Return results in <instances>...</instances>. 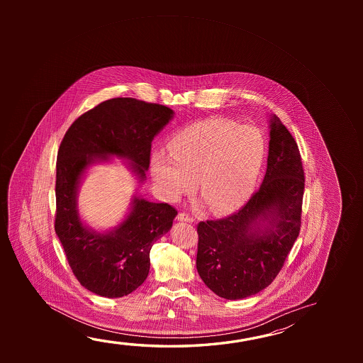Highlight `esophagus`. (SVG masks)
<instances>
[{
  "instance_id": "34e87169",
  "label": "esophagus",
  "mask_w": 363,
  "mask_h": 363,
  "mask_svg": "<svg viewBox=\"0 0 363 363\" xmlns=\"http://www.w3.org/2000/svg\"><path fill=\"white\" fill-rule=\"evenodd\" d=\"M177 220L179 221H184V223H194V218L189 214H184V213H179L177 215Z\"/></svg>"
}]
</instances>
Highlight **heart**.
Wrapping results in <instances>:
<instances>
[{
    "label": "heart",
    "mask_w": 363,
    "mask_h": 363,
    "mask_svg": "<svg viewBox=\"0 0 363 363\" xmlns=\"http://www.w3.org/2000/svg\"><path fill=\"white\" fill-rule=\"evenodd\" d=\"M266 153L261 130L228 119L197 121L169 142V153L150 157V174L162 196L179 201L194 190L208 210L223 214L243 203L255 190Z\"/></svg>",
    "instance_id": "heart-1"
}]
</instances>
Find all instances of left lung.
I'll return each mask as SVG.
<instances>
[{
  "mask_svg": "<svg viewBox=\"0 0 363 363\" xmlns=\"http://www.w3.org/2000/svg\"><path fill=\"white\" fill-rule=\"evenodd\" d=\"M268 123L267 171L259 190L238 213L197 226V272L226 300L266 289L300 233L305 179L298 147L276 115Z\"/></svg>",
  "mask_w": 363,
  "mask_h": 363,
  "instance_id": "1",
  "label": "left lung"
}]
</instances>
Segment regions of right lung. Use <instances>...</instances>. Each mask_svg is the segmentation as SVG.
Returning a JSON list of instances; mask_svg holds the SVG:
<instances>
[{
  "instance_id": "obj_1",
  "label": "right lung",
  "mask_w": 363,
  "mask_h": 363,
  "mask_svg": "<svg viewBox=\"0 0 363 363\" xmlns=\"http://www.w3.org/2000/svg\"><path fill=\"white\" fill-rule=\"evenodd\" d=\"M169 107L131 97L111 99L81 115L60 143L57 157L55 233L79 284L100 296L123 297L148 277L152 245L171 230L177 211L139 195L152 142L173 119ZM125 160L138 179L128 213L107 231L91 228L79 214L77 192L89 165Z\"/></svg>"
}]
</instances>
